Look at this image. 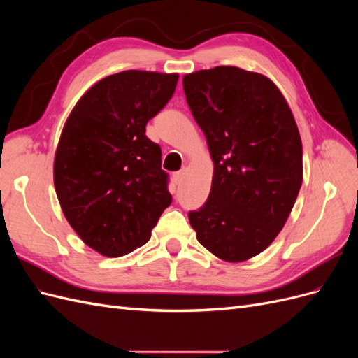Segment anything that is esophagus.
Masks as SVG:
<instances>
[{"instance_id":"esophagus-1","label":"esophagus","mask_w":358,"mask_h":358,"mask_svg":"<svg viewBox=\"0 0 358 358\" xmlns=\"http://www.w3.org/2000/svg\"><path fill=\"white\" fill-rule=\"evenodd\" d=\"M183 176H185V170H179V171L175 173V175H173V178H175V182H176V183H180L182 179H183Z\"/></svg>"}]
</instances>
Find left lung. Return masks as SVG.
<instances>
[{
    "instance_id": "left-lung-1",
    "label": "left lung",
    "mask_w": 358,
    "mask_h": 358,
    "mask_svg": "<svg viewBox=\"0 0 358 358\" xmlns=\"http://www.w3.org/2000/svg\"><path fill=\"white\" fill-rule=\"evenodd\" d=\"M213 161L210 194L188 213L197 241L225 262L263 252L282 230L303 180L301 140L266 76L221 66L183 76Z\"/></svg>"
}]
</instances>
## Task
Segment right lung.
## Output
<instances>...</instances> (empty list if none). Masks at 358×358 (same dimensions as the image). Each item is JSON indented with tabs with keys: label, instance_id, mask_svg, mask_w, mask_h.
Instances as JSON below:
<instances>
[{
	"label": "right lung",
	"instance_id": "add662e5",
	"mask_svg": "<svg viewBox=\"0 0 358 358\" xmlns=\"http://www.w3.org/2000/svg\"><path fill=\"white\" fill-rule=\"evenodd\" d=\"M178 79L137 70L107 76L64 125L53 164L57 196L73 230L106 257L145 245L171 203L161 148L146 124L170 101Z\"/></svg>",
	"mask_w": 358,
	"mask_h": 358
}]
</instances>
